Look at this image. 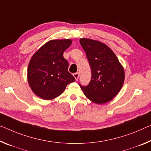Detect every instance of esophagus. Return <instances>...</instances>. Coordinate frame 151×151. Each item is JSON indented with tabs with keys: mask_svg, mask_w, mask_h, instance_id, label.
<instances>
[{
	"mask_svg": "<svg viewBox=\"0 0 151 151\" xmlns=\"http://www.w3.org/2000/svg\"><path fill=\"white\" fill-rule=\"evenodd\" d=\"M73 76H74V77H75L76 80H78V76H79V74H78V73H75L73 74Z\"/></svg>",
	"mask_w": 151,
	"mask_h": 151,
	"instance_id": "obj_1",
	"label": "esophagus"
}]
</instances>
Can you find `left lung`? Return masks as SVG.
Returning <instances> with one entry per match:
<instances>
[{"instance_id":"1","label":"left lung","mask_w":151,"mask_h":151,"mask_svg":"<svg viewBox=\"0 0 151 151\" xmlns=\"http://www.w3.org/2000/svg\"><path fill=\"white\" fill-rule=\"evenodd\" d=\"M91 68V79L87 86L79 85L88 99L97 104H106L116 96L122 87L125 73L114 52L104 43L80 39Z\"/></svg>"}]
</instances>
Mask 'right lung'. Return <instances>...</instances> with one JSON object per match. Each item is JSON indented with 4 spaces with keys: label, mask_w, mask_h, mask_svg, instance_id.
<instances>
[{
    "label": "right lung",
    "mask_w": 151,
    "mask_h": 151,
    "mask_svg": "<svg viewBox=\"0 0 151 151\" xmlns=\"http://www.w3.org/2000/svg\"><path fill=\"white\" fill-rule=\"evenodd\" d=\"M71 44L70 39L50 40L33 55L28 65L27 81L37 96L53 99L75 81L68 71V63L63 56Z\"/></svg>",
    "instance_id": "obj_1"
}]
</instances>
